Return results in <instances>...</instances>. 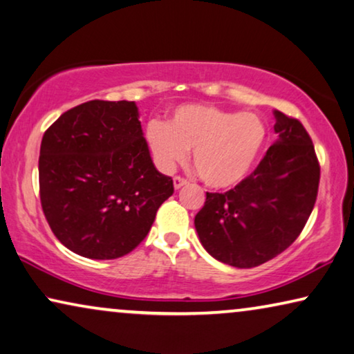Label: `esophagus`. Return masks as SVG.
<instances>
[{
    "instance_id": "34e87169",
    "label": "esophagus",
    "mask_w": 354,
    "mask_h": 354,
    "mask_svg": "<svg viewBox=\"0 0 354 354\" xmlns=\"http://www.w3.org/2000/svg\"><path fill=\"white\" fill-rule=\"evenodd\" d=\"M187 181L181 176H175L173 178V186H175V189H181L183 186H186Z\"/></svg>"
}]
</instances>
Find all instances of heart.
<instances>
[{"mask_svg":"<svg viewBox=\"0 0 354 354\" xmlns=\"http://www.w3.org/2000/svg\"><path fill=\"white\" fill-rule=\"evenodd\" d=\"M146 138L163 170H173L194 151L192 162L205 184L229 189L250 176L267 141V127L257 114L184 104L170 122L152 120Z\"/></svg>","mask_w":354,"mask_h":354,"instance_id":"obj_1","label":"heart"}]
</instances>
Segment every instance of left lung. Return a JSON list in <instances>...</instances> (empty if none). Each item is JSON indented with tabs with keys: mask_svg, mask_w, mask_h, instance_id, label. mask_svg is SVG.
<instances>
[{
	"mask_svg": "<svg viewBox=\"0 0 354 354\" xmlns=\"http://www.w3.org/2000/svg\"><path fill=\"white\" fill-rule=\"evenodd\" d=\"M278 138L234 189L207 192L195 216L200 243L214 259L251 268L294 243L312 214L319 184L313 141L297 119L273 111Z\"/></svg>",
	"mask_w": 354,
	"mask_h": 354,
	"instance_id": "1",
	"label": "left lung"
}]
</instances>
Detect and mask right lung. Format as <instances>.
<instances>
[{
    "label": "right lung",
    "mask_w": 354,
    "mask_h": 354,
    "mask_svg": "<svg viewBox=\"0 0 354 354\" xmlns=\"http://www.w3.org/2000/svg\"><path fill=\"white\" fill-rule=\"evenodd\" d=\"M135 102L92 100L46 130L41 207L62 245L88 259H118L146 239L173 179L152 163Z\"/></svg>",
    "instance_id": "add662e5"
}]
</instances>
